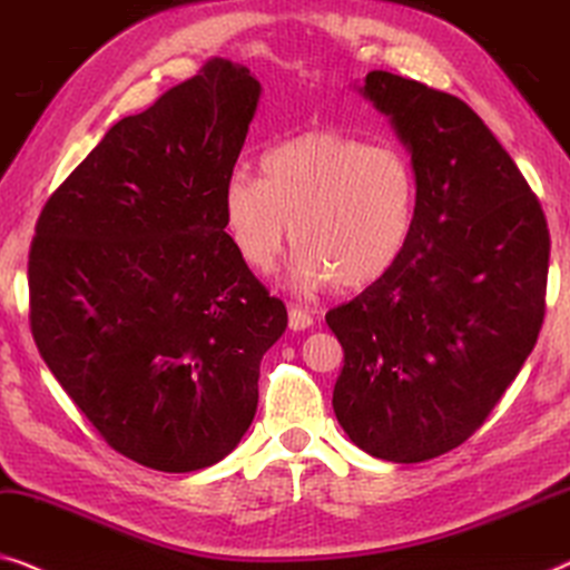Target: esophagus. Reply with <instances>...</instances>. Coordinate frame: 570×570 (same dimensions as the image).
<instances>
[{
    "mask_svg": "<svg viewBox=\"0 0 570 570\" xmlns=\"http://www.w3.org/2000/svg\"><path fill=\"white\" fill-rule=\"evenodd\" d=\"M309 325H312V315L307 309L302 307L288 309V327H292V331H307Z\"/></svg>",
    "mask_w": 570,
    "mask_h": 570,
    "instance_id": "obj_1",
    "label": "esophagus"
}]
</instances>
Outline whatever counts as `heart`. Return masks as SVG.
I'll list each match as a JSON object with an SVG mask.
<instances>
[{"label": "heart", "instance_id": "1", "mask_svg": "<svg viewBox=\"0 0 570 570\" xmlns=\"http://www.w3.org/2000/svg\"><path fill=\"white\" fill-rule=\"evenodd\" d=\"M421 178L411 155L335 128L288 136L263 151L261 178L229 175L222 214L239 258L268 274L292 237V284L346 292L387 276L411 243Z\"/></svg>", "mask_w": 570, "mask_h": 570}]
</instances>
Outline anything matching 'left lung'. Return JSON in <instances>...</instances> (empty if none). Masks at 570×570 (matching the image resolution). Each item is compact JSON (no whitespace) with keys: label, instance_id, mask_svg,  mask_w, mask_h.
<instances>
[{"label":"left lung","instance_id":"1","mask_svg":"<svg viewBox=\"0 0 570 570\" xmlns=\"http://www.w3.org/2000/svg\"><path fill=\"white\" fill-rule=\"evenodd\" d=\"M356 90L411 151L421 206L395 268L325 315L343 346L333 411L366 454L426 462L475 434L532 354L550 232L468 102L390 71Z\"/></svg>","mask_w":570,"mask_h":570}]
</instances>
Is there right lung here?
Masks as SVG:
<instances>
[{
    "label": "right lung",
    "instance_id": "1",
    "mask_svg": "<svg viewBox=\"0 0 570 570\" xmlns=\"http://www.w3.org/2000/svg\"><path fill=\"white\" fill-rule=\"evenodd\" d=\"M261 90L247 67L206 61L110 126L38 219L36 346L100 436L144 468L224 460L286 331L284 302L239 258L222 214Z\"/></svg>",
    "mask_w": 570,
    "mask_h": 570
}]
</instances>
